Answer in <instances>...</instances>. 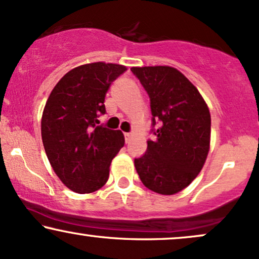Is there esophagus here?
Masks as SVG:
<instances>
[{
    "label": "esophagus",
    "instance_id": "obj_1",
    "mask_svg": "<svg viewBox=\"0 0 259 259\" xmlns=\"http://www.w3.org/2000/svg\"><path fill=\"white\" fill-rule=\"evenodd\" d=\"M124 138H125V142H126V143H129V142H130V140H132V134L125 133V134H124Z\"/></svg>",
    "mask_w": 259,
    "mask_h": 259
}]
</instances>
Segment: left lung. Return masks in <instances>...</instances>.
<instances>
[{
    "mask_svg": "<svg viewBox=\"0 0 259 259\" xmlns=\"http://www.w3.org/2000/svg\"><path fill=\"white\" fill-rule=\"evenodd\" d=\"M151 101L153 140L135 158L140 180L164 195L186 188L206 160L211 117L200 93L180 71L170 66L132 67Z\"/></svg>",
    "mask_w": 259,
    "mask_h": 259,
    "instance_id": "left-lung-1",
    "label": "left lung"
}]
</instances>
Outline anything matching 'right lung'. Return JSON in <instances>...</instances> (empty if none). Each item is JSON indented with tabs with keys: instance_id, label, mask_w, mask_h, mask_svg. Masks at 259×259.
<instances>
[{
	"instance_id": "1",
	"label": "right lung",
	"mask_w": 259,
	"mask_h": 259,
	"mask_svg": "<svg viewBox=\"0 0 259 259\" xmlns=\"http://www.w3.org/2000/svg\"><path fill=\"white\" fill-rule=\"evenodd\" d=\"M125 66L94 62L65 74L43 111L42 141L53 170L71 191L92 193L107 182L110 165L124 146L119 130L98 125L105 96Z\"/></svg>"
}]
</instances>
